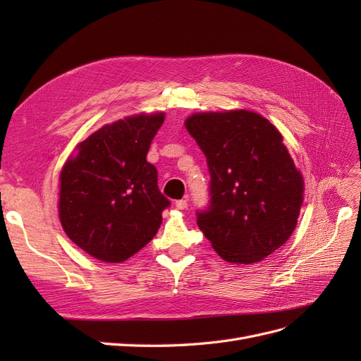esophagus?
<instances>
[{"instance_id":"34e87169","label":"esophagus","mask_w":361,"mask_h":361,"mask_svg":"<svg viewBox=\"0 0 361 361\" xmlns=\"http://www.w3.org/2000/svg\"><path fill=\"white\" fill-rule=\"evenodd\" d=\"M176 207H178V209H187V207H188V202L187 200H176Z\"/></svg>"}]
</instances>
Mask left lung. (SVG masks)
Returning <instances> with one entry per match:
<instances>
[{"instance_id":"1","label":"left lung","mask_w":361,"mask_h":361,"mask_svg":"<svg viewBox=\"0 0 361 361\" xmlns=\"http://www.w3.org/2000/svg\"><path fill=\"white\" fill-rule=\"evenodd\" d=\"M206 157L209 204L197 226L220 257L256 264L290 238L304 182L283 137L257 113H197L185 120Z\"/></svg>"}]
</instances>
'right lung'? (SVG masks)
Here are the masks:
<instances>
[{
	"mask_svg": "<svg viewBox=\"0 0 361 361\" xmlns=\"http://www.w3.org/2000/svg\"><path fill=\"white\" fill-rule=\"evenodd\" d=\"M164 113L105 125L85 138L60 173L59 215L71 241L108 264L134 256L152 241L170 206L146 157Z\"/></svg>",
	"mask_w": 361,
	"mask_h": 361,
	"instance_id": "add662e5",
	"label": "right lung"
}]
</instances>
